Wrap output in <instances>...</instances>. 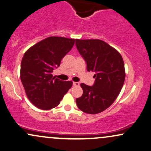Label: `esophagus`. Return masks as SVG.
I'll list each match as a JSON object with an SVG mask.
<instances>
[{
  "label": "esophagus",
  "instance_id": "34e87169",
  "mask_svg": "<svg viewBox=\"0 0 151 151\" xmlns=\"http://www.w3.org/2000/svg\"><path fill=\"white\" fill-rule=\"evenodd\" d=\"M73 85L74 86H79L80 83L78 82H73Z\"/></svg>",
  "mask_w": 151,
  "mask_h": 151
}]
</instances>
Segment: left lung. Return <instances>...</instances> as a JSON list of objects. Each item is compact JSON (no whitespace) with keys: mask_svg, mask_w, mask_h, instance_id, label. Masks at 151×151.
I'll return each mask as SVG.
<instances>
[{"mask_svg":"<svg viewBox=\"0 0 151 151\" xmlns=\"http://www.w3.org/2000/svg\"><path fill=\"white\" fill-rule=\"evenodd\" d=\"M87 70L95 73L93 86L81 83L83 93L76 99L78 107L87 114H96L110 107L123 87L124 63L117 50L100 40H76Z\"/></svg>","mask_w":151,"mask_h":151,"instance_id":"8db88e82","label":"left lung"}]
</instances>
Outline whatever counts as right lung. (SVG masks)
<instances>
[{"label":"right lung","mask_w":151,"mask_h":151,"mask_svg":"<svg viewBox=\"0 0 151 151\" xmlns=\"http://www.w3.org/2000/svg\"><path fill=\"white\" fill-rule=\"evenodd\" d=\"M75 39L49 37L35 44L24 53L20 68V79L27 97L35 107L43 110L59 104L72 87V81L53 77L52 72L71 50Z\"/></svg>","instance_id":"1"}]
</instances>
